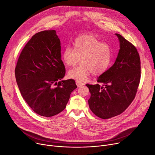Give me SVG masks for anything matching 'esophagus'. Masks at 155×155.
Instances as JSON below:
<instances>
[{
	"instance_id": "esophagus-1",
	"label": "esophagus",
	"mask_w": 155,
	"mask_h": 155,
	"mask_svg": "<svg viewBox=\"0 0 155 155\" xmlns=\"http://www.w3.org/2000/svg\"><path fill=\"white\" fill-rule=\"evenodd\" d=\"M76 84H77L78 87H82V86H83L84 85V83L81 82H79V81H77V80L76 81Z\"/></svg>"
}]
</instances>
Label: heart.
Segmentation results:
<instances>
[{
    "label": "heart",
    "mask_w": 155,
    "mask_h": 155,
    "mask_svg": "<svg viewBox=\"0 0 155 155\" xmlns=\"http://www.w3.org/2000/svg\"><path fill=\"white\" fill-rule=\"evenodd\" d=\"M74 48H65L62 59L68 67H75L80 61V66L68 72V77L83 82L92 73L100 75L109 68L112 57L109 46L103 43L92 35H84L77 38Z\"/></svg>",
    "instance_id": "b5f03b06"
}]
</instances>
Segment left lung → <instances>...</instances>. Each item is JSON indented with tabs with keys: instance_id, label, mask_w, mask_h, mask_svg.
Here are the masks:
<instances>
[{
	"instance_id": "8db88e82",
	"label": "left lung",
	"mask_w": 155,
	"mask_h": 155,
	"mask_svg": "<svg viewBox=\"0 0 155 155\" xmlns=\"http://www.w3.org/2000/svg\"><path fill=\"white\" fill-rule=\"evenodd\" d=\"M120 49L115 63L97 78L99 84H86L91 92L89 107L101 119L123 113L136 96L141 78V61L136 47L119 34H115Z\"/></svg>"
}]
</instances>
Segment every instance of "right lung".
<instances>
[{
    "mask_svg": "<svg viewBox=\"0 0 155 155\" xmlns=\"http://www.w3.org/2000/svg\"><path fill=\"white\" fill-rule=\"evenodd\" d=\"M60 40L56 31L38 32L21 51L15 68L16 82L24 100L38 114L51 117L63 111L77 88L65 75Z\"/></svg>",
    "mask_w": 155,
    "mask_h": 155,
    "instance_id": "1",
    "label": "right lung"
}]
</instances>
